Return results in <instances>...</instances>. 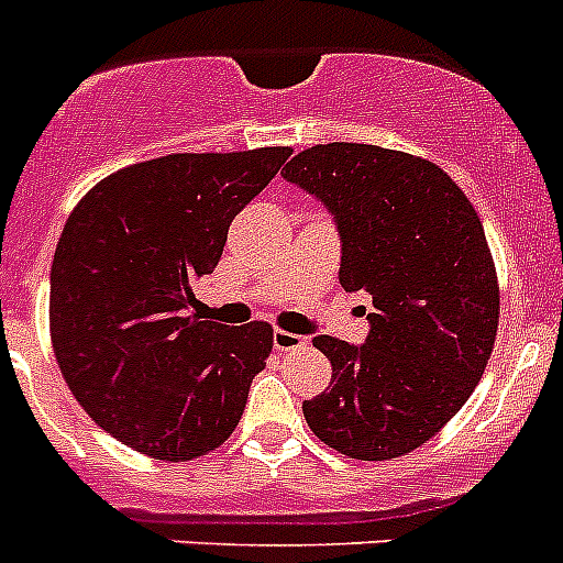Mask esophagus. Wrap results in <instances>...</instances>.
<instances>
[{
	"mask_svg": "<svg viewBox=\"0 0 563 563\" xmlns=\"http://www.w3.org/2000/svg\"><path fill=\"white\" fill-rule=\"evenodd\" d=\"M303 343H307V338L287 332V329H276L273 332V345H276L278 352H292V349H301Z\"/></svg>",
	"mask_w": 563,
	"mask_h": 563,
	"instance_id": "34e87169",
	"label": "esophagus"
}]
</instances>
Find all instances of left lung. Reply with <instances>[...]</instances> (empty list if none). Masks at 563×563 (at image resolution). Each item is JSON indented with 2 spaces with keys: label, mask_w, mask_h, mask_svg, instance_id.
<instances>
[{
  "label": "left lung",
  "mask_w": 563,
  "mask_h": 563,
  "mask_svg": "<svg viewBox=\"0 0 563 563\" xmlns=\"http://www.w3.org/2000/svg\"><path fill=\"white\" fill-rule=\"evenodd\" d=\"M285 178L334 214L343 290L374 298L363 345L312 340L332 363V385L303 401V419L357 461L419 450L492 360L499 285L481 218L438 164L376 144H316Z\"/></svg>",
  "instance_id": "left-lung-1"
}]
</instances>
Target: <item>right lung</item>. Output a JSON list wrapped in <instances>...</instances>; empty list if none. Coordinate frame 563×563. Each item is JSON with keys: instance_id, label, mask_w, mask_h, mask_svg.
Returning a JSON list of instances; mask_svg holds the SVG:
<instances>
[{"instance_id": "1", "label": "right lung", "mask_w": 563, "mask_h": 563, "mask_svg": "<svg viewBox=\"0 0 563 563\" xmlns=\"http://www.w3.org/2000/svg\"><path fill=\"white\" fill-rule=\"evenodd\" d=\"M290 153H173L111 173L71 209L49 273L55 360L91 421L131 450L192 461L240 424L273 327L189 316L192 282Z\"/></svg>"}]
</instances>
